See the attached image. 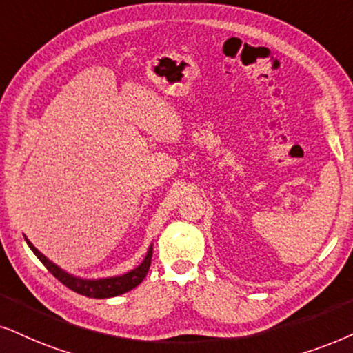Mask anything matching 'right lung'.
Instances as JSON below:
<instances>
[{"instance_id":"1","label":"right lung","mask_w":353,"mask_h":353,"mask_svg":"<svg viewBox=\"0 0 353 353\" xmlns=\"http://www.w3.org/2000/svg\"><path fill=\"white\" fill-rule=\"evenodd\" d=\"M26 243H28V246L32 249V252L39 257V261L47 267L48 272H50L55 279L60 280L61 283L66 285L70 290H73V292H77L79 295L88 296V298H112V296L122 295V293L130 292V290L135 288L137 285L143 282V279L150 270L151 256H153V246H150L143 262H141L138 267H135L133 270L119 276L89 280V279H81V276H74L68 274V272L61 270L57 264H53L52 261H48V259L43 256V254L40 252L28 238H26Z\"/></svg>"}]
</instances>
